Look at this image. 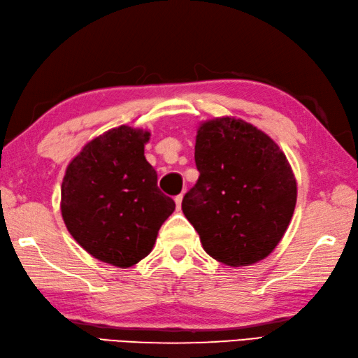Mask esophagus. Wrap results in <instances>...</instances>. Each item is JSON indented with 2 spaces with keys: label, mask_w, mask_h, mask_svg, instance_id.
<instances>
[{
  "label": "esophagus",
  "mask_w": 358,
  "mask_h": 358,
  "mask_svg": "<svg viewBox=\"0 0 358 358\" xmlns=\"http://www.w3.org/2000/svg\"><path fill=\"white\" fill-rule=\"evenodd\" d=\"M181 201H183V194H180V196L175 197V205H177V210H181Z\"/></svg>",
  "instance_id": "1"
}]
</instances>
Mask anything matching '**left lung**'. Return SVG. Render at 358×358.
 Instances as JSON below:
<instances>
[{
	"mask_svg": "<svg viewBox=\"0 0 358 358\" xmlns=\"http://www.w3.org/2000/svg\"><path fill=\"white\" fill-rule=\"evenodd\" d=\"M197 183L181 203L208 255L233 268L269 255L291 222L297 185L289 162L262 129L235 117L200 123Z\"/></svg>",
	"mask_w": 358,
	"mask_h": 358,
	"instance_id": "obj_1",
	"label": "left lung"
}]
</instances>
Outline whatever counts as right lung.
I'll return each instance as SVG.
<instances>
[{"label": "right lung", "instance_id": "obj_1", "mask_svg": "<svg viewBox=\"0 0 358 358\" xmlns=\"http://www.w3.org/2000/svg\"><path fill=\"white\" fill-rule=\"evenodd\" d=\"M148 141L150 131L128 125L96 136L70 161L61 186L70 235L94 258L122 269L152 252L175 210L144 157Z\"/></svg>", "mask_w": 358, "mask_h": 358}]
</instances>
